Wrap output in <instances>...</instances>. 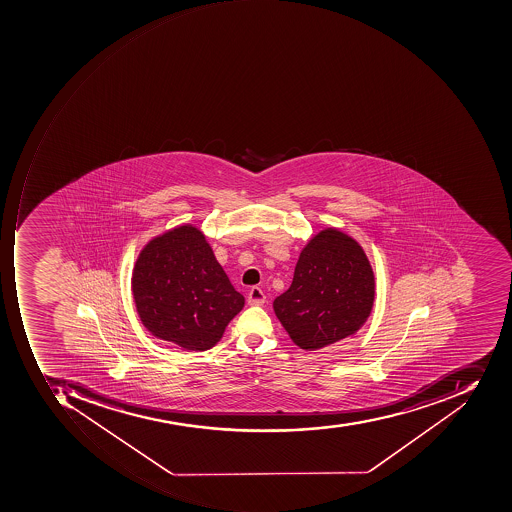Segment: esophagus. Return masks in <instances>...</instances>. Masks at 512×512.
<instances>
[{
	"instance_id": "1",
	"label": "esophagus",
	"mask_w": 512,
	"mask_h": 512,
	"mask_svg": "<svg viewBox=\"0 0 512 512\" xmlns=\"http://www.w3.org/2000/svg\"><path fill=\"white\" fill-rule=\"evenodd\" d=\"M265 300V293H263L258 286H254V288L249 291V296H247V304L249 305H263L265 304Z\"/></svg>"
}]
</instances>
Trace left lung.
Wrapping results in <instances>:
<instances>
[{"instance_id": "obj_1", "label": "left lung", "mask_w": 512, "mask_h": 512, "mask_svg": "<svg viewBox=\"0 0 512 512\" xmlns=\"http://www.w3.org/2000/svg\"><path fill=\"white\" fill-rule=\"evenodd\" d=\"M374 294L360 244L327 229L300 252L293 283L274 300V311L296 346L316 350L353 335L369 318Z\"/></svg>"}]
</instances>
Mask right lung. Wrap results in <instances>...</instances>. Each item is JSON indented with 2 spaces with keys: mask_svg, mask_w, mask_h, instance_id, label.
I'll list each match as a JSON object with an SVG mask.
<instances>
[{
  "mask_svg": "<svg viewBox=\"0 0 512 512\" xmlns=\"http://www.w3.org/2000/svg\"><path fill=\"white\" fill-rule=\"evenodd\" d=\"M132 293L152 335L187 350H208L244 307L201 230L180 226L141 251Z\"/></svg>",
  "mask_w": 512,
  "mask_h": 512,
  "instance_id": "right-lung-1",
  "label": "right lung"
}]
</instances>
